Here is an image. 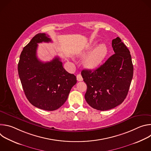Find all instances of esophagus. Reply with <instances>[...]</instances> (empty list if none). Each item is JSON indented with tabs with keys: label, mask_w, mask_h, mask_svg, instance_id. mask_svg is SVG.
Returning <instances> with one entry per match:
<instances>
[{
	"label": "esophagus",
	"mask_w": 151,
	"mask_h": 151,
	"mask_svg": "<svg viewBox=\"0 0 151 151\" xmlns=\"http://www.w3.org/2000/svg\"><path fill=\"white\" fill-rule=\"evenodd\" d=\"M76 78H77V80H78V81H83V78H82V75H81V74H78V75H77V76H76Z\"/></svg>",
	"instance_id": "obj_1"
}]
</instances>
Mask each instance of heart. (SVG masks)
Listing matches in <instances>:
<instances>
[{
    "mask_svg": "<svg viewBox=\"0 0 151 151\" xmlns=\"http://www.w3.org/2000/svg\"><path fill=\"white\" fill-rule=\"evenodd\" d=\"M96 45L97 42L93 43L90 45L89 49L92 50L96 46ZM107 53H108V48H107L106 44H99L86 57L84 60L85 66L89 69H94L97 68L105 59Z\"/></svg>",
    "mask_w": 151,
    "mask_h": 151,
    "instance_id": "heart-1",
    "label": "heart"
}]
</instances>
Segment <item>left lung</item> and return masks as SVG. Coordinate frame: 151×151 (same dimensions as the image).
I'll return each mask as SVG.
<instances>
[{"label":"left lung","mask_w":151,"mask_h":151,"mask_svg":"<svg viewBox=\"0 0 151 151\" xmlns=\"http://www.w3.org/2000/svg\"><path fill=\"white\" fill-rule=\"evenodd\" d=\"M115 54L99 68L81 72L87 89L85 99L93 108L107 111L121 104L127 96L133 76L130 52L121 39L112 40Z\"/></svg>","instance_id":"obj_1"}]
</instances>
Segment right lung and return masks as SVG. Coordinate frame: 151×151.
I'll use <instances>...</instances> for the list:
<instances>
[{
	"label": "right lung",
	"instance_id": "1",
	"mask_svg": "<svg viewBox=\"0 0 151 151\" xmlns=\"http://www.w3.org/2000/svg\"><path fill=\"white\" fill-rule=\"evenodd\" d=\"M48 35L38 33L23 48L18 64L19 77L29 102L40 109L52 111L68 99L76 77L63 67L58 57L42 62L36 55L37 44L51 42Z\"/></svg>",
	"mask_w": 151,
	"mask_h": 151
}]
</instances>
